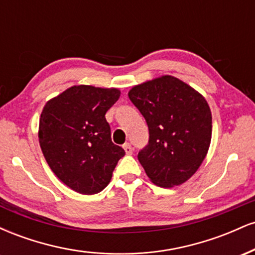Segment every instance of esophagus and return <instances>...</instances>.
<instances>
[{
    "instance_id": "34e87169",
    "label": "esophagus",
    "mask_w": 255,
    "mask_h": 255,
    "mask_svg": "<svg viewBox=\"0 0 255 255\" xmlns=\"http://www.w3.org/2000/svg\"><path fill=\"white\" fill-rule=\"evenodd\" d=\"M124 148H125L126 153H127V154L133 153V147H131V145L129 144V142H126V144H124Z\"/></svg>"
}]
</instances>
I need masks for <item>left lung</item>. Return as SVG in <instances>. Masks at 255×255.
<instances>
[{
	"mask_svg": "<svg viewBox=\"0 0 255 255\" xmlns=\"http://www.w3.org/2000/svg\"><path fill=\"white\" fill-rule=\"evenodd\" d=\"M128 97L150 131L147 146L137 153L146 175L163 188L184 183L197 172L211 144L212 115L206 99L171 75L135 85Z\"/></svg>",
	"mask_w": 255,
	"mask_h": 255,
	"instance_id": "1",
	"label": "left lung"
}]
</instances>
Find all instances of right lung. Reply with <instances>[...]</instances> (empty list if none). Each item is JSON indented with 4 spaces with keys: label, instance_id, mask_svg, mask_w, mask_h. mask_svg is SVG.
<instances>
[{
    "label": "right lung",
    "instance_id": "right-lung-1",
    "mask_svg": "<svg viewBox=\"0 0 255 255\" xmlns=\"http://www.w3.org/2000/svg\"><path fill=\"white\" fill-rule=\"evenodd\" d=\"M119 89L77 85L51 98L39 119V145L54 174L73 191L92 195L110 182L125 150L111 141L107 111Z\"/></svg>",
    "mask_w": 255,
    "mask_h": 255
}]
</instances>
